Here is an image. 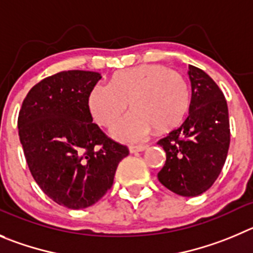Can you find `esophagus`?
Instances as JSON below:
<instances>
[{
  "instance_id": "34e87169",
  "label": "esophagus",
  "mask_w": 253,
  "mask_h": 253,
  "mask_svg": "<svg viewBox=\"0 0 253 253\" xmlns=\"http://www.w3.org/2000/svg\"><path fill=\"white\" fill-rule=\"evenodd\" d=\"M147 148V146L141 145V146H129V152L131 153H137V152H142Z\"/></svg>"
}]
</instances>
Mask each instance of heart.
<instances>
[{
    "instance_id": "1",
    "label": "heart",
    "mask_w": 253,
    "mask_h": 253,
    "mask_svg": "<svg viewBox=\"0 0 253 253\" xmlns=\"http://www.w3.org/2000/svg\"><path fill=\"white\" fill-rule=\"evenodd\" d=\"M128 102L132 111L116 122L111 133L122 142H138L152 127L167 132L181 124L190 107V89L181 73L145 65L120 71L110 84H96L88 98L92 116L101 126H111Z\"/></svg>"
}]
</instances>
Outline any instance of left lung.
I'll return each instance as SVG.
<instances>
[{
    "instance_id": "obj_1",
    "label": "left lung",
    "mask_w": 253,
    "mask_h": 253,
    "mask_svg": "<svg viewBox=\"0 0 253 253\" xmlns=\"http://www.w3.org/2000/svg\"><path fill=\"white\" fill-rule=\"evenodd\" d=\"M192 96L181 126L159 141L166 164L159 181L172 192L193 197L206 192L221 173L230 147L228 107L222 91L205 71L188 66Z\"/></svg>"
}]
</instances>
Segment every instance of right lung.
<instances>
[{"label":"right lung","instance_id":"obj_1","mask_svg":"<svg viewBox=\"0 0 253 253\" xmlns=\"http://www.w3.org/2000/svg\"><path fill=\"white\" fill-rule=\"evenodd\" d=\"M101 80L92 71H62L35 84L18 115V136L31 174L56 204L81 210L112 187L128 148L93 124L89 93Z\"/></svg>","mask_w":253,"mask_h":253}]
</instances>
